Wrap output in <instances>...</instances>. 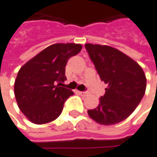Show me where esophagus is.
Here are the masks:
<instances>
[{"label":"esophagus","mask_w":157,"mask_h":157,"mask_svg":"<svg viewBox=\"0 0 157 157\" xmlns=\"http://www.w3.org/2000/svg\"><path fill=\"white\" fill-rule=\"evenodd\" d=\"M77 93L79 94L80 96H87V95H88L87 92H84V91H78Z\"/></svg>","instance_id":"obj_1"}]
</instances>
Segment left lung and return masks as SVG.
<instances>
[{
  "label": "left lung",
  "mask_w": 157,
  "mask_h": 157,
  "mask_svg": "<svg viewBox=\"0 0 157 157\" xmlns=\"http://www.w3.org/2000/svg\"><path fill=\"white\" fill-rule=\"evenodd\" d=\"M86 51L101 81L108 85L99 105L88 115L102 125H113L127 119L144 96L146 77L132 59L109 46L86 44Z\"/></svg>",
  "instance_id": "8db88e82"
}]
</instances>
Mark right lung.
Returning <instances> with one entry per match:
<instances>
[{
  "instance_id": "add662e5",
  "label": "right lung",
  "mask_w": 157,
  "mask_h": 157,
  "mask_svg": "<svg viewBox=\"0 0 157 157\" xmlns=\"http://www.w3.org/2000/svg\"><path fill=\"white\" fill-rule=\"evenodd\" d=\"M81 49L80 44H53L21 67L14 82V96L30 121L44 124L60 115L65 101L73 95L71 89L62 87L65 66Z\"/></svg>"
}]
</instances>
